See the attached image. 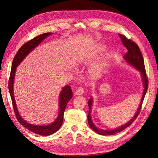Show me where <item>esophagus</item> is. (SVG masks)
<instances>
[{
  "mask_svg": "<svg viewBox=\"0 0 158 158\" xmlns=\"http://www.w3.org/2000/svg\"><path fill=\"white\" fill-rule=\"evenodd\" d=\"M84 92V89L83 88H81V87H79V89H77L76 90V91L75 92V94L76 95H82Z\"/></svg>",
  "mask_w": 158,
  "mask_h": 158,
  "instance_id": "obj_1",
  "label": "esophagus"
}]
</instances>
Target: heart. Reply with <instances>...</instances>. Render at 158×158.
Returning a JSON list of instances; mask_svg holds the SVG:
<instances>
[{
  "instance_id": "1",
  "label": "heart",
  "mask_w": 158,
  "mask_h": 158,
  "mask_svg": "<svg viewBox=\"0 0 158 158\" xmlns=\"http://www.w3.org/2000/svg\"><path fill=\"white\" fill-rule=\"evenodd\" d=\"M104 49V46L101 47V49ZM102 64H96L92 66L89 70V75L92 78H97L100 75L101 72H102Z\"/></svg>"
}]
</instances>
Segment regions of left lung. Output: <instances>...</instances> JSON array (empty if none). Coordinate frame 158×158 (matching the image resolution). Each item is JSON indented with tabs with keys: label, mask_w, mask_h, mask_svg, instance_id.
Segmentation results:
<instances>
[{
	"label": "left lung",
	"mask_w": 158,
	"mask_h": 158,
	"mask_svg": "<svg viewBox=\"0 0 158 158\" xmlns=\"http://www.w3.org/2000/svg\"><path fill=\"white\" fill-rule=\"evenodd\" d=\"M119 36L121 39L122 44L124 45V47H126V48L127 50V52L124 56V58L125 59V60L128 64H130V65L133 66L134 68L137 69L139 71L141 72V74L142 75V78H143V85H144V91H143V94L141 103H140L137 112L135 113V114L134 115L133 117L129 122H127V123L125 124L124 125H122V126H120L117 128H116V129H114V130H105L99 129V128L97 127L94 124V123L92 122L90 113H91V108H92V106L93 100L92 98H90V100L88 102L89 107V114H88V116H87V117H88V123H89L90 127L93 130H94L95 132H96L97 133L100 134V135H114V134L119 133V132L122 131V130H124L127 127L131 125L133 122V121L137 118V116L140 113V111H141V106H142V104H143V102L144 100V98L146 93H147V91L148 89V81L147 74H146L144 59H143V55L141 53V51H140L139 46L137 45V44L135 42H134L133 41H132L131 40L127 39L125 36H124V35L119 34Z\"/></svg>",
	"instance_id": "left-lung-1"
}]
</instances>
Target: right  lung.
Instances as JSON below:
<instances>
[{"instance_id": "add662e5", "label": "right lung", "mask_w": 158, "mask_h": 158, "mask_svg": "<svg viewBox=\"0 0 158 158\" xmlns=\"http://www.w3.org/2000/svg\"><path fill=\"white\" fill-rule=\"evenodd\" d=\"M51 34V32H47L40 34L39 36L35 37L34 38L29 40L28 42H26L21 47L14 58L8 81V89L11 96V102H12L14 113L17 120L19 122V123L23 126L26 127L28 130L31 131L34 133L38 134V135L45 136H48L55 133L61 127L63 122L64 110L66 109L68 102L71 100L73 96V92L72 91L71 86L69 85L65 86L60 92L59 97V112H58V116L55 122H52V124L47 126H36L28 123L25 120H23L20 116L18 110H17L14 98V82L16 68L24 60V58L27 56V55L30 53V52H31L34 49L36 48L45 38H46V37H48Z\"/></svg>"}]
</instances>
